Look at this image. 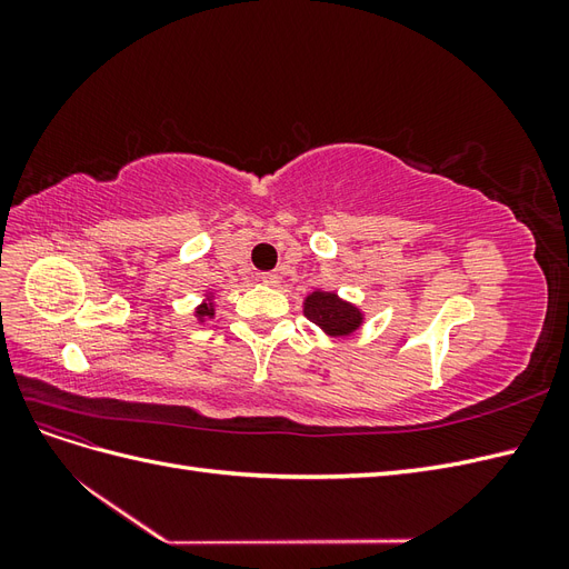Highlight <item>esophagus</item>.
I'll use <instances>...</instances> for the list:
<instances>
[{
	"instance_id": "1",
	"label": "esophagus",
	"mask_w": 569,
	"mask_h": 569,
	"mask_svg": "<svg viewBox=\"0 0 569 569\" xmlns=\"http://www.w3.org/2000/svg\"><path fill=\"white\" fill-rule=\"evenodd\" d=\"M258 282L261 284H270V287H274L280 282V274L278 272H258Z\"/></svg>"
}]
</instances>
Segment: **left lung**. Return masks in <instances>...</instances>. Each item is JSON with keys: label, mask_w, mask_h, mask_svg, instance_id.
Returning <instances> with one entry per match:
<instances>
[{"label": "left lung", "mask_w": 569, "mask_h": 569, "mask_svg": "<svg viewBox=\"0 0 569 569\" xmlns=\"http://www.w3.org/2000/svg\"><path fill=\"white\" fill-rule=\"evenodd\" d=\"M303 316L330 337H349L358 330L360 325H363V313H360V308L339 299L335 291H320V289L306 297Z\"/></svg>", "instance_id": "1"}]
</instances>
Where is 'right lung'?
Listing matches in <instances>:
<instances>
[{"label": "right lung", "instance_id": "obj_1", "mask_svg": "<svg viewBox=\"0 0 569 569\" xmlns=\"http://www.w3.org/2000/svg\"><path fill=\"white\" fill-rule=\"evenodd\" d=\"M194 316H197V320H199V322H203L206 318H213V316H216V308H213V299H211V295H206V301H203V303H199V308L194 311Z\"/></svg>", "mask_w": 569, "mask_h": 569}]
</instances>
